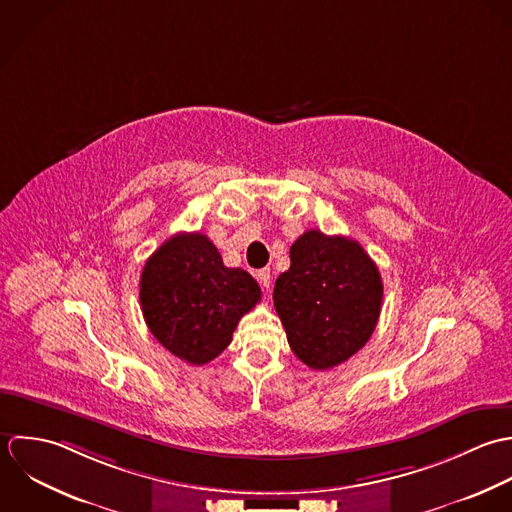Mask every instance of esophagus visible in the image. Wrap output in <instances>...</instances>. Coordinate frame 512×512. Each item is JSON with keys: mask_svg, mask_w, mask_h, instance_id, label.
I'll list each match as a JSON object with an SVG mask.
<instances>
[{"mask_svg": "<svg viewBox=\"0 0 512 512\" xmlns=\"http://www.w3.org/2000/svg\"><path fill=\"white\" fill-rule=\"evenodd\" d=\"M257 279H259L261 287L269 291V287H271V269H259L257 271Z\"/></svg>", "mask_w": 512, "mask_h": 512, "instance_id": "esophagus-1", "label": "esophagus"}]
</instances>
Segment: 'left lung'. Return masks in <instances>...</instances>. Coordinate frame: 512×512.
Segmentation results:
<instances>
[{"label":"left lung","instance_id":"8db88e82","mask_svg":"<svg viewBox=\"0 0 512 512\" xmlns=\"http://www.w3.org/2000/svg\"><path fill=\"white\" fill-rule=\"evenodd\" d=\"M384 285L376 263L350 237L308 229L291 245L273 301L295 356L312 370H330L372 336Z\"/></svg>","mask_w":512,"mask_h":512}]
</instances>
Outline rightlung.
<instances>
[{"label": "right lung", "mask_w": 512, "mask_h": 512, "mask_svg": "<svg viewBox=\"0 0 512 512\" xmlns=\"http://www.w3.org/2000/svg\"><path fill=\"white\" fill-rule=\"evenodd\" d=\"M261 301L257 281L223 265L202 233L164 241L140 275V307L154 338L180 360L202 366L231 342L239 318Z\"/></svg>", "instance_id": "1"}]
</instances>
